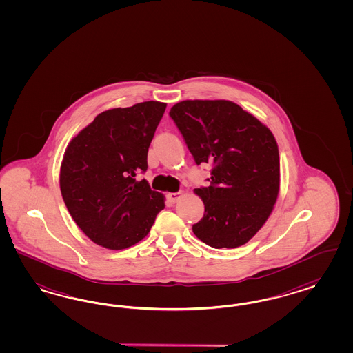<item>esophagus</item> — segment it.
Segmentation results:
<instances>
[{
  "label": "esophagus",
  "instance_id": "esophagus-1",
  "mask_svg": "<svg viewBox=\"0 0 353 353\" xmlns=\"http://www.w3.org/2000/svg\"><path fill=\"white\" fill-rule=\"evenodd\" d=\"M182 196L183 192H170V194H168V199L171 203H176Z\"/></svg>",
  "mask_w": 353,
  "mask_h": 353
}]
</instances>
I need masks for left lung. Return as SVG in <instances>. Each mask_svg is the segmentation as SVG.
Instances as JSON below:
<instances>
[{
    "instance_id": "left-lung-1",
    "label": "left lung",
    "mask_w": 353,
    "mask_h": 353,
    "mask_svg": "<svg viewBox=\"0 0 353 353\" xmlns=\"http://www.w3.org/2000/svg\"><path fill=\"white\" fill-rule=\"evenodd\" d=\"M170 117L197 165L212 163L210 185L195 188L204 217L194 234L214 248L248 243L274 210L280 157L272 132L230 101H182Z\"/></svg>"
}]
</instances>
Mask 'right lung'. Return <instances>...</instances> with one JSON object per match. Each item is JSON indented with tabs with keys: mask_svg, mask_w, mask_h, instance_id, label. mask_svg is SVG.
I'll return each instance as SVG.
<instances>
[{
	"mask_svg": "<svg viewBox=\"0 0 353 353\" xmlns=\"http://www.w3.org/2000/svg\"><path fill=\"white\" fill-rule=\"evenodd\" d=\"M166 103L149 101L99 114L68 144L60 168L66 208L94 243L123 250L150 232L165 195L137 174Z\"/></svg>",
	"mask_w": 353,
	"mask_h": 353,
	"instance_id": "right-lung-1",
	"label": "right lung"
}]
</instances>
